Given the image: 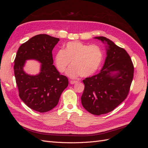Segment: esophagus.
I'll use <instances>...</instances> for the list:
<instances>
[{
	"label": "esophagus",
	"mask_w": 148,
	"mask_h": 148,
	"mask_svg": "<svg viewBox=\"0 0 148 148\" xmlns=\"http://www.w3.org/2000/svg\"><path fill=\"white\" fill-rule=\"evenodd\" d=\"M70 84H75V83H77L78 82L75 81V80H70Z\"/></svg>",
	"instance_id": "34e87169"
}]
</instances>
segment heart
Here are the masks:
<instances>
[{
	"label": "heart",
	"mask_w": 148,
	"mask_h": 148,
	"mask_svg": "<svg viewBox=\"0 0 148 148\" xmlns=\"http://www.w3.org/2000/svg\"><path fill=\"white\" fill-rule=\"evenodd\" d=\"M104 57L101 47L96 44H85L79 41L69 42L64 50L60 49L55 56L57 69L64 73L69 66L67 75L72 78L88 77L99 69Z\"/></svg>",
	"instance_id": "obj_1"
}]
</instances>
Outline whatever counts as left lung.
<instances>
[{
	"label": "left lung",
	"mask_w": 148,
	"mask_h": 148,
	"mask_svg": "<svg viewBox=\"0 0 148 148\" xmlns=\"http://www.w3.org/2000/svg\"><path fill=\"white\" fill-rule=\"evenodd\" d=\"M95 38L107 42V57L99 73L83 80L84 89L81 99L85 109L99 115L112 111L126 99L133 78L134 66L124 49L105 37Z\"/></svg>",
	"instance_id": "left-lung-1"
}]
</instances>
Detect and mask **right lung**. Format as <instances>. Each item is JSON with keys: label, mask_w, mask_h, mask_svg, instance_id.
<instances>
[{"label": "right lung", "mask_w": 148, "mask_h": 148, "mask_svg": "<svg viewBox=\"0 0 148 148\" xmlns=\"http://www.w3.org/2000/svg\"><path fill=\"white\" fill-rule=\"evenodd\" d=\"M59 38L41 34L22 44L14 60V74L19 96L30 109L46 112L57 105L62 92L68 86L69 79L60 75L53 65L52 51ZM41 62L42 69L37 75L26 74L23 66L26 60Z\"/></svg>", "instance_id": "obj_1"}]
</instances>
